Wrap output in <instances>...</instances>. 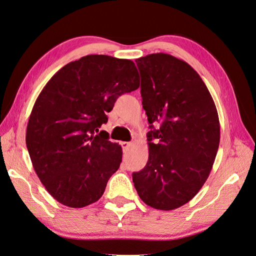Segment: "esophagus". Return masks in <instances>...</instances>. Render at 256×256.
<instances>
[{"label": "esophagus", "instance_id": "esophagus-1", "mask_svg": "<svg viewBox=\"0 0 256 256\" xmlns=\"http://www.w3.org/2000/svg\"><path fill=\"white\" fill-rule=\"evenodd\" d=\"M120 145H122L124 150H128V148L131 146V143H129V142H122Z\"/></svg>", "mask_w": 256, "mask_h": 256}]
</instances>
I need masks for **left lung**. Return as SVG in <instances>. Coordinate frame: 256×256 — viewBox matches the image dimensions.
<instances>
[{
	"instance_id": "8db88e82",
	"label": "left lung",
	"mask_w": 256,
	"mask_h": 256,
	"mask_svg": "<svg viewBox=\"0 0 256 256\" xmlns=\"http://www.w3.org/2000/svg\"><path fill=\"white\" fill-rule=\"evenodd\" d=\"M136 62L152 130L148 161L132 180L145 204L173 210L196 196L212 171L220 142L218 112L202 78L184 60L152 53Z\"/></svg>"
}]
</instances>
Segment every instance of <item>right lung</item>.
<instances>
[{"instance_id": "1", "label": "right lung", "mask_w": 256, "mask_h": 256, "mask_svg": "<svg viewBox=\"0 0 256 256\" xmlns=\"http://www.w3.org/2000/svg\"><path fill=\"white\" fill-rule=\"evenodd\" d=\"M140 86L132 60L83 56L54 74L30 112L26 142L37 176L58 202L81 208L102 196L122 147L99 131L120 95Z\"/></svg>"}]
</instances>
